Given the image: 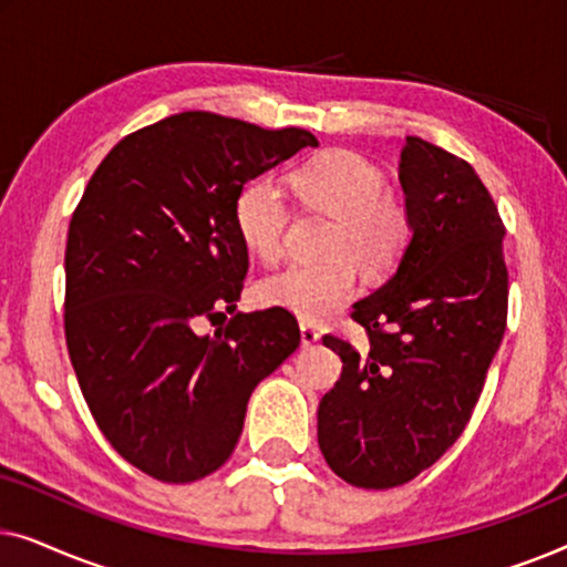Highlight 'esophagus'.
<instances>
[{
  "label": "esophagus",
  "instance_id": "34e87169",
  "mask_svg": "<svg viewBox=\"0 0 567 567\" xmlns=\"http://www.w3.org/2000/svg\"><path fill=\"white\" fill-rule=\"evenodd\" d=\"M299 330H301V346H305V348H312L317 340H320V330H317L315 324L301 322Z\"/></svg>",
  "mask_w": 567,
  "mask_h": 567
}]
</instances>
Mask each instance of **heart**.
Here are the masks:
<instances>
[{
    "mask_svg": "<svg viewBox=\"0 0 567 567\" xmlns=\"http://www.w3.org/2000/svg\"><path fill=\"white\" fill-rule=\"evenodd\" d=\"M301 198L330 214L324 262H286L258 286V299L286 309L305 322H322L338 312L355 291V262L367 274H384L408 243V212L384 193V175L361 154L336 150L309 159L293 173ZM237 229L243 243L260 258H274L289 221L284 193L274 183L255 181L237 200Z\"/></svg>",
    "mask_w": 567,
    "mask_h": 567,
    "instance_id": "obj_1",
    "label": "heart"
}]
</instances>
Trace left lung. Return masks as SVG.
<instances>
[{
  "label": "left lung",
  "mask_w": 567,
  "mask_h": 567,
  "mask_svg": "<svg viewBox=\"0 0 567 567\" xmlns=\"http://www.w3.org/2000/svg\"><path fill=\"white\" fill-rule=\"evenodd\" d=\"M398 173L410 239L351 315L369 348L322 338L343 374L317 410V441L330 470L367 491L410 483L454 446L508 312L506 227L475 169L408 136Z\"/></svg>",
  "instance_id": "left-lung-1"
}]
</instances>
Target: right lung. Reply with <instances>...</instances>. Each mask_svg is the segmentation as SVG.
Returning <instances> with one entry per match:
<instances>
[{"mask_svg":"<svg viewBox=\"0 0 567 567\" xmlns=\"http://www.w3.org/2000/svg\"><path fill=\"white\" fill-rule=\"evenodd\" d=\"M317 138L185 111L121 138L90 177L66 239V348L97 429L162 483L212 475L235 452L247 400L299 348L286 309L198 336L237 309L243 185Z\"/></svg>","mask_w":567,"mask_h":567,"instance_id":"1","label":"right lung"}]
</instances>
